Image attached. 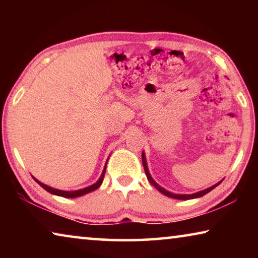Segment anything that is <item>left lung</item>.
Segmentation results:
<instances>
[{
	"label": "left lung",
	"mask_w": 258,
	"mask_h": 258,
	"mask_svg": "<svg viewBox=\"0 0 258 258\" xmlns=\"http://www.w3.org/2000/svg\"><path fill=\"white\" fill-rule=\"evenodd\" d=\"M142 164H143V167H145V171H146V175H147V178L149 180V182L151 183V185H154L157 190H158L160 194H163L165 196H167V197L169 198H173V199H177V200H189V199H195V198H199V197H203V196H205L206 194H208L209 191H212L214 187H216L218 184H220V182H217L216 184H214L212 186L207 187V189L205 190H202V191H198L196 192V194H192V195H177V194H172V192L167 191L166 189H164V187H161L158 183H157L154 178L151 177L150 175V172L149 169H148V165H147V159H146V155H145V151L142 152Z\"/></svg>",
	"instance_id": "left-lung-1"
}]
</instances>
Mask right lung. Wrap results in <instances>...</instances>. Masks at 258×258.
I'll list each match as a JSON object with an SVG mask.
<instances>
[{
	"mask_svg": "<svg viewBox=\"0 0 258 258\" xmlns=\"http://www.w3.org/2000/svg\"><path fill=\"white\" fill-rule=\"evenodd\" d=\"M107 161H108V159H107ZM106 167H107V163H106V165H104V168H103V171L101 173V176L99 177V180L95 182L94 184L90 185V186H86V187H84V189H80V190H75V191H63V190L54 189V187L46 185V184H44V183H42L38 180H36V178H35L34 176H33V178L43 187V189L46 190L47 192H50V194H52V195L59 196V197H63V198H77V197H81V196H84L86 194H90V192L97 190L98 187L102 184L104 173H106Z\"/></svg>",
	"mask_w": 258,
	"mask_h": 258,
	"instance_id": "right-lung-1",
	"label": "right lung"
}]
</instances>
